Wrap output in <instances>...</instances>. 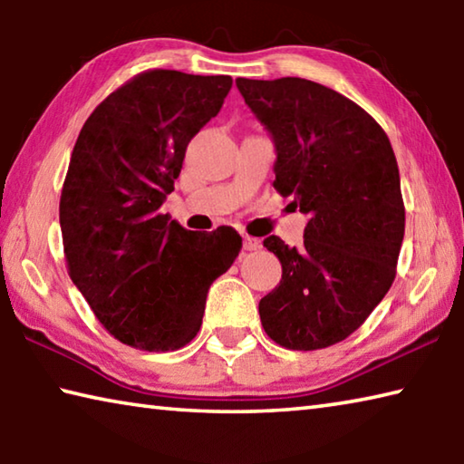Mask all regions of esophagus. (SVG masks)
<instances>
[{
    "instance_id": "obj_1",
    "label": "esophagus",
    "mask_w": 464,
    "mask_h": 464,
    "mask_svg": "<svg viewBox=\"0 0 464 464\" xmlns=\"http://www.w3.org/2000/svg\"><path fill=\"white\" fill-rule=\"evenodd\" d=\"M257 247H260V239L249 237V235H246V237H243V249H246V251H256Z\"/></svg>"
}]
</instances>
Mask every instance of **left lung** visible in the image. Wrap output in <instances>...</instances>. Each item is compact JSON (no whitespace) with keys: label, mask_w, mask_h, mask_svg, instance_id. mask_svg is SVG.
<instances>
[{"label":"left lung","mask_w":464,"mask_h":464,"mask_svg":"<svg viewBox=\"0 0 464 464\" xmlns=\"http://www.w3.org/2000/svg\"><path fill=\"white\" fill-rule=\"evenodd\" d=\"M235 83L274 143V188L309 217L301 249L264 239L282 280L260 301L262 325L285 348H327L356 332L395 280L405 233L395 153L371 114L325 85Z\"/></svg>","instance_id":"obj_1"}]
</instances>
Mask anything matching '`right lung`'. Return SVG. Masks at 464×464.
<instances>
[{
  "label": "right lung",
  "instance_id": "add662e5",
  "mask_svg": "<svg viewBox=\"0 0 464 464\" xmlns=\"http://www.w3.org/2000/svg\"><path fill=\"white\" fill-rule=\"evenodd\" d=\"M229 75L153 69L110 93L77 137L59 223L69 276L116 340L147 352L186 345L241 235L188 231L161 215L190 139L221 110Z\"/></svg>",
  "mask_w": 464,
  "mask_h": 464
}]
</instances>
